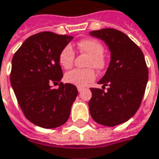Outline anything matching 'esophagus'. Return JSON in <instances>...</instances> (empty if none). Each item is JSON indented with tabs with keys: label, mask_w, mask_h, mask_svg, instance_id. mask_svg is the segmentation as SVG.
<instances>
[{
	"label": "esophagus",
	"mask_w": 159,
	"mask_h": 159,
	"mask_svg": "<svg viewBox=\"0 0 159 159\" xmlns=\"http://www.w3.org/2000/svg\"><path fill=\"white\" fill-rule=\"evenodd\" d=\"M77 90H78V92H79V93H81V92L84 90V88H83V87H77Z\"/></svg>",
	"instance_id": "1"
}]
</instances>
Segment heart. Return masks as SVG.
I'll list each match as a JSON object with an SVG mask.
<instances>
[{
	"instance_id": "1",
	"label": "heart",
	"mask_w": 159,
	"mask_h": 159,
	"mask_svg": "<svg viewBox=\"0 0 159 159\" xmlns=\"http://www.w3.org/2000/svg\"><path fill=\"white\" fill-rule=\"evenodd\" d=\"M80 52L89 56L86 66L102 70L106 66V58L103 56L104 48L102 44L93 39L81 40L78 45ZM75 51L70 45L66 46L59 53L58 62L65 69H70L74 65ZM95 79V73L92 68L74 69L65 75V81L78 87H84Z\"/></svg>"
}]
</instances>
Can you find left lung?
Returning <instances> with one entry per match:
<instances>
[{
  "label": "left lung",
  "instance_id": "8db88e82",
  "mask_svg": "<svg viewBox=\"0 0 159 159\" xmlns=\"http://www.w3.org/2000/svg\"><path fill=\"white\" fill-rule=\"evenodd\" d=\"M90 35L103 40L111 51L107 71L98 82L102 89L91 88L90 114L101 125L116 126L129 120L140 106L148 80L144 55L120 30L102 29ZM107 85L109 88L104 92Z\"/></svg>",
  "mask_w": 159,
  "mask_h": 159
}]
</instances>
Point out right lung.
I'll return each instance as SVG.
<instances>
[{
  "label": "right lung",
  "instance_id": "obj_1",
  "mask_svg": "<svg viewBox=\"0 0 159 159\" xmlns=\"http://www.w3.org/2000/svg\"><path fill=\"white\" fill-rule=\"evenodd\" d=\"M69 35L44 31L28 38L11 61V84L25 117L37 126L53 129L65 124L78 94L75 85L60 82V51ZM60 84L57 89L52 84Z\"/></svg>",
  "mask_w": 159,
  "mask_h": 159
}]
</instances>
